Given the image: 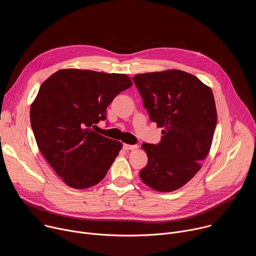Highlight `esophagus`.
I'll return each instance as SVG.
<instances>
[{
	"mask_svg": "<svg viewBox=\"0 0 256 256\" xmlns=\"http://www.w3.org/2000/svg\"><path fill=\"white\" fill-rule=\"evenodd\" d=\"M124 150H134V149H136L138 148V146L136 144H124Z\"/></svg>",
	"mask_w": 256,
	"mask_h": 256,
	"instance_id": "1",
	"label": "esophagus"
}]
</instances>
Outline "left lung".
Wrapping results in <instances>:
<instances>
[{
	"mask_svg": "<svg viewBox=\"0 0 256 256\" xmlns=\"http://www.w3.org/2000/svg\"><path fill=\"white\" fill-rule=\"evenodd\" d=\"M132 80L151 122L163 128L157 144H142L148 164L140 177L155 190H176L196 174L208 154L216 124L212 92L180 70L146 72Z\"/></svg>",
	"mask_w": 256,
	"mask_h": 256,
	"instance_id": "1",
	"label": "left lung"
}]
</instances>
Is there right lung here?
<instances>
[{"label": "right lung", "mask_w": 256, "mask_h": 256, "mask_svg": "<svg viewBox=\"0 0 256 256\" xmlns=\"http://www.w3.org/2000/svg\"><path fill=\"white\" fill-rule=\"evenodd\" d=\"M132 83L124 74L60 70L40 86L30 108L38 149L64 184L91 188L105 177L122 144L93 130L106 108Z\"/></svg>", "instance_id": "right-lung-1"}]
</instances>
